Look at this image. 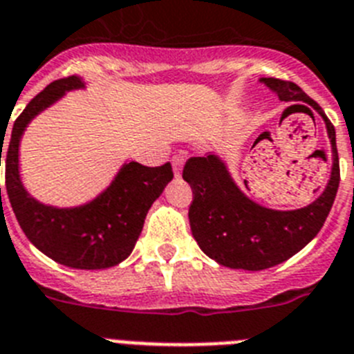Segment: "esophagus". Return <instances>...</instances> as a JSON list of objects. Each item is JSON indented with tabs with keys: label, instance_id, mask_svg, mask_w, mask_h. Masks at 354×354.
I'll return each mask as SVG.
<instances>
[{
	"label": "esophagus",
	"instance_id": "1",
	"mask_svg": "<svg viewBox=\"0 0 354 354\" xmlns=\"http://www.w3.org/2000/svg\"><path fill=\"white\" fill-rule=\"evenodd\" d=\"M183 166H184V157L175 156L174 159H171V168H174L175 177H180V174H183Z\"/></svg>",
	"mask_w": 354,
	"mask_h": 354
}]
</instances>
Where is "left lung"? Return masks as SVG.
<instances>
[{"instance_id":"8db88e82","label":"left lung","mask_w":354,"mask_h":354,"mask_svg":"<svg viewBox=\"0 0 354 354\" xmlns=\"http://www.w3.org/2000/svg\"><path fill=\"white\" fill-rule=\"evenodd\" d=\"M259 82L274 91L281 102H303L321 114L331 141L333 165L328 186L312 204L279 211L247 197L218 156L189 157L183 179L193 189L188 213L193 238L204 254L216 263L241 270L276 267L306 247L324 225L340 183L335 127L321 105L294 82L279 78H261Z\"/></svg>"}]
</instances>
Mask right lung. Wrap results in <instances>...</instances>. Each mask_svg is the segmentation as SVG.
Segmentation results:
<instances>
[{
  "instance_id": "obj_1",
  "label": "right lung",
  "mask_w": 354,
  "mask_h": 354,
  "mask_svg": "<svg viewBox=\"0 0 354 354\" xmlns=\"http://www.w3.org/2000/svg\"><path fill=\"white\" fill-rule=\"evenodd\" d=\"M73 89H84V80L77 75L51 82L14 122L10 141L5 147L7 195L21 229L42 254L66 267L100 270L131 256L148 209L174 179V171L170 162L148 168L131 161L120 168L98 197L82 206L55 207L35 201L21 183V138L33 118ZM1 141H5L3 136ZM1 152L3 143L0 166Z\"/></svg>"
}]
</instances>
